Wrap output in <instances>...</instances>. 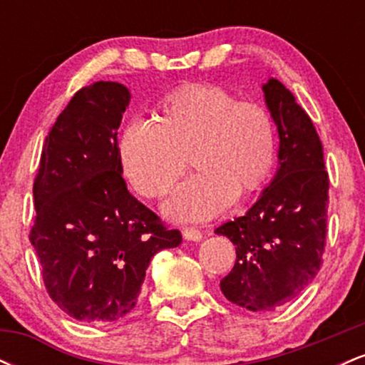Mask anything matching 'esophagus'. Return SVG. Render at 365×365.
I'll return each instance as SVG.
<instances>
[{"label":"esophagus","instance_id":"1","mask_svg":"<svg viewBox=\"0 0 365 365\" xmlns=\"http://www.w3.org/2000/svg\"><path fill=\"white\" fill-rule=\"evenodd\" d=\"M182 235L185 240H192V242H199L200 238H202V233H200L197 228H194V226H187V228H183Z\"/></svg>","mask_w":365,"mask_h":365}]
</instances>
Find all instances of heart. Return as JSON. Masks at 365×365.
Here are the masks:
<instances>
[{"label": "heart", "instance_id": "heart-1", "mask_svg": "<svg viewBox=\"0 0 365 365\" xmlns=\"http://www.w3.org/2000/svg\"><path fill=\"white\" fill-rule=\"evenodd\" d=\"M121 170L140 195H165L187 168L197 173L166 202L177 220H207L257 190L276 159L273 116L257 103L238 101L217 86L183 87L163 99L156 121L135 118L118 144Z\"/></svg>", "mask_w": 365, "mask_h": 365}]
</instances>
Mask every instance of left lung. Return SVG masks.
I'll list each match as a JSON object with an SVG mask.
<instances>
[{
	"label": "left lung",
	"mask_w": 365,
	"mask_h": 365,
	"mask_svg": "<svg viewBox=\"0 0 365 365\" xmlns=\"http://www.w3.org/2000/svg\"><path fill=\"white\" fill-rule=\"evenodd\" d=\"M262 91L279 135L278 171L244 216L215 230L237 250L221 292L252 312L282 307L316 278L328 233L329 178L319 135L282 82L271 78Z\"/></svg>",
	"instance_id": "1"
}]
</instances>
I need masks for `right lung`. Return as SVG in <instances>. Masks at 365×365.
Masks as SVG:
<instances>
[{"label": "right lung", "mask_w": 365, "mask_h": 365, "mask_svg": "<svg viewBox=\"0 0 365 365\" xmlns=\"http://www.w3.org/2000/svg\"><path fill=\"white\" fill-rule=\"evenodd\" d=\"M128 101L118 82L78 91L49 130L34 178L29 238L46 290L70 317L96 324L127 316L154 254L182 244L121 177L116 135Z\"/></svg>", "instance_id": "1"}]
</instances>
